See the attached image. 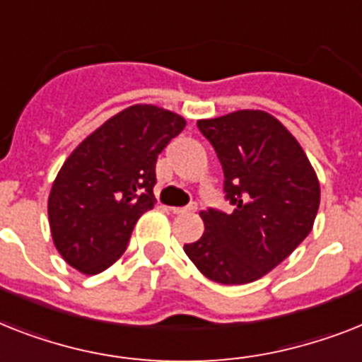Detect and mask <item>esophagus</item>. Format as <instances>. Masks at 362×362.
Wrapping results in <instances>:
<instances>
[{
    "label": "esophagus",
    "mask_w": 362,
    "mask_h": 362,
    "mask_svg": "<svg viewBox=\"0 0 362 362\" xmlns=\"http://www.w3.org/2000/svg\"><path fill=\"white\" fill-rule=\"evenodd\" d=\"M197 210V204H193V202H191V204H187V206H175V208H171V211L173 214H176V216H184V214H193V211Z\"/></svg>",
    "instance_id": "1"
}]
</instances>
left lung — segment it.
Instances as JSON below:
<instances>
[{"label": "left lung", "mask_w": 362, "mask_h": 362, "mask_svg": "<svg viewBox=\"0 0 362 362\" xmlns=\"http://www.w3.org/2000/svg\"><path fill=\"white\" fill-rule=\"evenodd\" d=\"M223 167L230 211H201L204 234L184 251L221 284H247L279 266L313 230L320 184L290 132L266 111L197 122Z\"/></svg>", "instance_id": "8db88e82"}]
</instances>
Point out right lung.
<instances>
[{"instance_id": "obj_1", "label": "right lung", "mask_w": 362, "mask_h": 362, "mask_svg": "<svg viewBox=\"0 0 362 362\" xmlns=\"http://www.w3.org/2000/svg\"><path fill=\"white\" fill-rule=\"evenodd\" d=\"M186 120L137 104L111 117L64 161L48 199L61 257L96 275L126 251L135 223L156 204V161Z\"/></svg>"}]
</instances>
